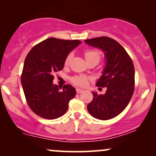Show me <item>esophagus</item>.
Instances as JSON below:
<instances>
[{"label":"esophagus","instance_id":"1","mask_svg":"<svg viewBox=\"0 0 156 156\" xmlns=\"http://www.w3.org/2000/svg\"><path fill=\"white\" fill-rule=\"evenodd\" d=\"M83 92V89H76V92L77 94H80V93H82Z\"/></svg>","mask_w":156,"mask_h":156}]
</instances>
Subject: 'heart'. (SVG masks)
Wrapping results in <instances>:
<instances>
[{
	"label": "heart",
	"instance_id": "obj_1",
	"mask_svg": "<svg viewBox=\"0 0 156 156\" xmlns=\"http://www.w3.org/2000/svg\"><path fill=\"white\" fill-rule=\"evenodd\" d=\"M100 53L96 51H87L85 52V58L86 60L89 59V58H98V59H100ZM72 58V54H69L67 56L65 59V64H69V61L71 60ZM72 81L76 85L79 86V87H84V86L87 85V82H88V78L83 76H75L72 78Z\"/></svg>",
	"mask_w": 156,
	"mask_h": 156
}]
</instances>
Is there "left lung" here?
<instances>
[{"label": "left lung", "instance_id": "1", "mask_svg": "<svg viewBox=\"0 0 156 156\" xmlns=\"http://www.w3.org/2000/svg\"><path fill=\"white\" fill-rule=\"evenodd\" d=\"M84 42L104 53L105 67L96 86L107 88L104 94L92 92L93 100L87 105V109L97 119H112L126 108L133 94L135 69L133 62L124 48L112 38L96 37Z\"/></svg>", "mask_w": 156, "mask_h": 156}]
</instances>
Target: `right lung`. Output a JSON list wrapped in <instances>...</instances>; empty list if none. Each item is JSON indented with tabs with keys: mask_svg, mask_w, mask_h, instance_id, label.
<instances>
[{
	"mask_svg": "<svg viewBox=\"0 0 156 156\" xmlns=\"http://www.w3.org/2000/svg\"><path fill=\"white\" fill-rule=\"evenodd\" d=\"M80 43L79 40L48 38L27 55L21 83L27 103L39 117L53 119L67 112L69 101L76 94V89L67 84L60 90L53 83V75L63 69L68 54Z\"/></svg>",
	"mask_w": 156,
	"mask_h": 156,
	"instance_id": "obj_1",
	"label": "right lung"
}]
</instances>
